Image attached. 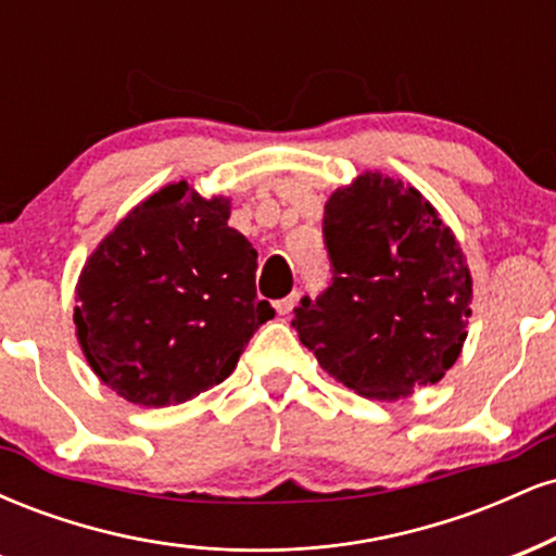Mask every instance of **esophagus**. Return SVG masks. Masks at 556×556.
<instances>
[{
    "instance_id": "34e87169",
    "label": "esophagus",
    "mask_w": 556,
    "mask_h": 556,
    "mask_svg": "<svg viewBox=\"0 0 556 556\" xmlns=\"http://www.w3.org/2000/svg\"><path fill=\"white\" fill-rule=\"evenodd\" d=\"M295 303H298V292H290V295H287V298L277 300V303H274V308H277L279 316H287L292 308H295Z\"/></svg>"
}]
</instances>
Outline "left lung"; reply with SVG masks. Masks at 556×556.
Here are the masks:
<instances>
[{"instance_id":"left-lung-1","label":"left lung","mask_w":556,"mask_h":556,"mask_svg":"<svg viewBox=\"0 0 556 556\" xmlns=\"http://www.w3.org/2000/svg\"><path fill=\"white\" fill-rule=\"evenodd\" d=\"M324 248L329 285L292 311L324 371L376 400L437 384L468 337L473 282L431 203L366 172L327 201Z\"/></svg>"}]
</instances>
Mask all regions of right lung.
<instances>
[{"mask_svg":"<svg viewBox=\"0 0 556 556\" xmlns=\"http://www.w3.org/2000/svg\"><path fill=\"white\" fill-rule=\"evenodd\" d=\"M229 201L167 185L96 248L78 279V340L119 397L167 407L225 381L264 321L258 253Z\"/></svg>","mask_w":556,"mask_h":556,"instance_id":"1","label":"right lung"}]
</instances>
